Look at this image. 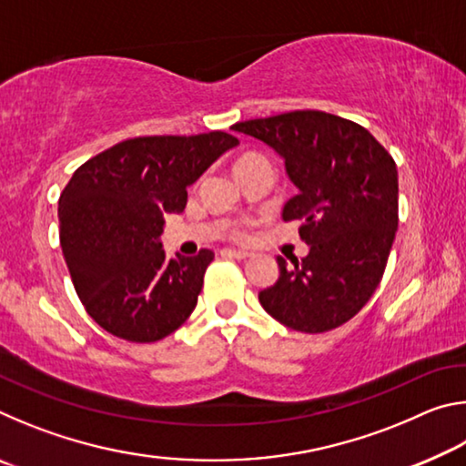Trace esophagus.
<instances>
[{
	"mask_svg": "<svg viewBox=\"0 0 466 466\" xmlns=\"http://www.w3.org/2000/svg\"><path fill=\"white\" fill-rule=\"evenodd\" d=\"M222 257H228V258H248L250 252L248 250H240V248H222Z\"/></svg>",
	"mask_w": 466,
	"mask_h": 466,
	"instance_id": "34e87169",
	"label": "esophagus"
}]
</instances>
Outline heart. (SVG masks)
Returning <instances> with one entry per match:
<instances>
[{"mask_svg": "<svg viewBox=\"0 0 466 466\" xmlns=\"http://www.w3.org/2000/svg\"><path fill=\"white\" fill-rule=\"evenodd\" d=\"M258 154H244V156H240L238 157V162H236V167H238V164H242V162H248V160H252V157H257ZM244 234V230H242V226H234L232 228V236H236V238H240V236Z\"/></svg>", "mask_w": 466, "mask_h": 466, "instance_id": "b5f03b06", "label": "heart"}]
</instances>
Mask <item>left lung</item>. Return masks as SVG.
Listing matches in <instances>:
<instances>
[{
  "instance_id": "left-lung-1",
  "label": "left lung",
  "mask_w": 466,
  "mask_h": 466,
  "mask_svg": "<svg viewBox=\"0 0 466 466\" xmlns=\"http://www.w3.org/2000/svg\"><path fill=\"white\" fill-rule=\"evenodd\" d=\"M286 157L299 188L283 219H299L302 261L278 257L279 278L258 294L275 320L327 333L364 309L380 283L399 228L397 164L366 127L322 110H291L232 125Z\"/></svg>"
}]
</instances>
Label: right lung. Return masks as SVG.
Here are the masks:
<instances>
[{"label": "right lung", "instance_id": "1", "mask_svg": "<svg viewBox=\"0 0 466 466\" xmlns=\"http://www.w3.org/2000/svg\"><path fill=\"white\" fill-rule=\"evenodd\" d=\"M238 139L224 131L119 141L74 172L59 197V242L86 312L133 343L168 337L191 317L214 250L167 258L164 214Z\"/></svg>", "mask_w": 466, "mask_h": 466}]
</instances>
